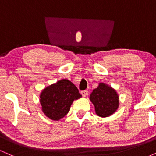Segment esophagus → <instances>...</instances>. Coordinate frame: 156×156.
Instances as JSON below:
<instances>
[{
  "label": "esophagus",
  "instance_id": "obj_1",
  "mask_svg": "<svg viewBox=\"0 0 156 156\" xmlns=\"http://www.w3.org/2000/svg\"><path fill=\"white\" fill-rule=\"evenodd\" d=\"M80 93H81L82 96H83V97H87V94H88V91L84 90V91H82V92Z\"/></svg>",
  "mask_w": 156,
  "mask_h": 156
}]
</instances>
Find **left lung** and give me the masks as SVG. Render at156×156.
Returning a JSON list of instances; mask_svg holds the SVG:
<instances>
[{
	"mask_svg": "<svg viewBox=\"0 0 156 156\" xmlns=\"http://www.w3.org/2000/svg\"><path fill=\"white\" fill-rule=\"evenodd\" d=\"M89 99L94 105L96 114L101 117H109L119 108V97L117 91L106 83H99L98 87L93 89Z\"/></svg>",
	"mask_w": 156,
	"mask_h": 156,
	"instance_id": "8db88e82",
	"label": "left lung"
}]
</instances>
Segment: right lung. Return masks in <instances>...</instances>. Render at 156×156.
I'll return each instance as SVG.
<instances>
[{
    "mask_svg": "<svg viewBox=\"0 0 156 156\" xmlns=\"http://www.w3.org/2000/svg\"><path fill=\"white\" fill-rule=\"evenodd\" d=\"M39 98L44 115L58 121L67 115L73 101L81 98V94L70 80L62 79L45 87Z\"/></svg>",
    "mask_w": 156,
    "mask_h": 156,
    "instance_id": "obj_1",
    "label": "right lung"
}]
</instances>
